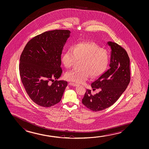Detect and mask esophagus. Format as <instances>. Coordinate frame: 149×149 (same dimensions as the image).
<instances>
[{
	"label": "esophagus",
	"mask_w": 149,
	"mask_h": 149,
	"mask_svg": "<svg viewBox=\"0 0 149 149\" xmlns=\"http://www.w3.org/2000/svg\"><path fill=\"white\" fill-rule=\"evenodd\" d=\"M69 85H71V86H78V85L77 84L71 82L69 83Z\"/></svg>",
	"instance_id": "34e87169"
}]
</instances>
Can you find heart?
<instances>
[{
	"label": "heart",
	"mask_w": 149,
	"mask_h": 149,
	"mask_svg": "<svg viewBox=\"0 0 149 149\" xmlns=\"http://www.w3.org/2000/svg\"><path fill=\"white\" fill-rule=\"evenodd\" d=\"M65 67L71 68L77 61H82L81 70L67 72L65 78L69 81L83 83L89 77L97 78L107 69L109 61V54L107 49L100 48L93 42H81L65 51L62 56Z\"/></svg>",
	"instance_id": "b5f03b06"
}]
</instances>
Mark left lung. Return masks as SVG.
<instances>
[{"label": "left lung", "instance_id": "1", "mask_svg": "<svg viewBox=\"0 0 149 149\" xmlns=\"http://www.w3.org/2000/svg\"><path fill=\"white\" fill-rule=\"evenodd\" d=\"M110 47V68L91 84L93 89L100 91L92 95L91 90L86 89L82 103L93 111L107 109L118 100L130 81V58L127 51L116 42H108Z\"/></svg>", "mask_w": 149, "mask_h": 149}]
</instances>
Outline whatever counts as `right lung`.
<instances>
[{
	"mask_svg": "<svg viewBox=\"0 0 149 149\" xmlns=\"http://www.w3.org/2000/svg\"><path fill=\"white\" fill-rule=\"evenodd\" d=\"M68 30H54L28 42L20 56V78L26 91L36 104L50 107L60 102L67 82L57 81L62 73L61 54L70 36ZM53 78L56 81L49 83Z\"/></svg>",
	"mask_w": 149,
	"mask_h": 149,
	"instance_id": "1",
	"label": "right lung"
}]
</instances>
